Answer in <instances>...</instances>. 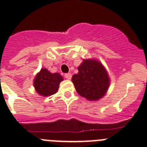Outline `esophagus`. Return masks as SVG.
Wrapping results in <instances>:
<instances>
[{"label":"esophagus","instance_id":"1","mask_svg":"<svg viewBox=\"0 0 147 147\" xmlns=\"http://www.w3.org/2000/svg\"><path fill=\"white\" fill-rule=\"evenodd\" d=\"M65 78L67 79H68V80H70V79H71V77H72V75H71V73H68V74H65L64 75Z\"/></svg>","mask_w":147,"mask_h":147}]
</instances>
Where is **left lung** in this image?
Masks as SVG:
<instances>
[{
	"label": "left lung",
	"instance_id": "obj_1",
	"mask_svg": "<svg viewBox=\"0 0 147 147\" xmlns=\"http://www.w3.org/2000/svg\"><path fill=\"white\" fill-rule=\"evenodd\" d=\"M78 71V74L73 76L72 82L81 96L90 100H98L104 96L110 80L100 62L93 59L84 60Z\"/></svg>",
	"mask_w": 147,
	"mask_h": 147
}]
</instances>
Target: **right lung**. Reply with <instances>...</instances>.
Here are the masks:
<instances>
[{
  "label": "right lung",
  "instance_id": "add662e5",
  "mask_svg": "<svg viewBox=\"0 0 147 147\" xmlns=\"http://www.w3.org/2000/svg\"><path fill=\"white\" fill-rule=\"evenodd\" d=\"M63 78L58 73L49 72L47 68H41L36 74L33 82L36 91L42 96H49L56 93Z\"/></svg>",
  "mask_w": 147,
  "mask_h": 147
}]
</instances>
